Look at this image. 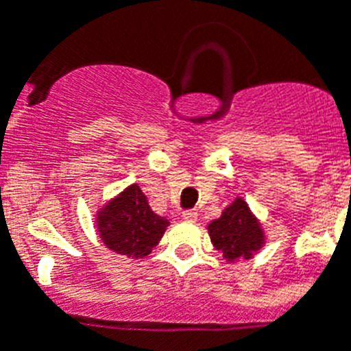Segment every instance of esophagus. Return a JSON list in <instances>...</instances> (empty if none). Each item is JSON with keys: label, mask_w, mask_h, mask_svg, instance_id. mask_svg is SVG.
Segmentation results:
<instances>
[{"label": "esophagus", "mask_w": 351, "mask_h": 351, "mask_svg": "<svg viewBox=\"0 0 351 351\" xmlns=\"http://www.w3.org/2000/svg\"><path fill=\"white\" fill-rule=\"evenodd\" d=\"M182 219L188 222H195L197 221V211L195 210H186L182 211Z\"/></svg>", "instance_id": "esophagus-1"}]
</instances>
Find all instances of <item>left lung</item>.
I'll use <instances>...</instances> for the list:
<instances>
[{
	"instance_id": "left-lung-1",
	"label": "left lung",
	"mask_w": 351,
	"mask_h": 351,
	"mask_svg": "<svg viewBox=\"0 0 351 351\" xmlns=\"http://www.w3.org/2000/svg\"><path fill=\"white\" fill-rule=\"evenodd\" d=\"M211 244L228 262L253 258L265 245V231L247 202L237 197L219 219L208 224Z\"/></svg>"
}]
</instances>
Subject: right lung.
<instances>
[{"mask_svg":"<svg viewBox=\"0 0 351 351\" xmlns=\"http://www.w3.org/2000/svg\"><path fill=\"white\" fill-rule=\"evenodd\" d=\"M95 224L111 251L138 260L152 253L170 222L150 210L147 195L134 182L97 211Z\"/></svg>","mask_w":351,"mask_h":351,"instance_id":"1","label":"right lung"}]
</instances>
